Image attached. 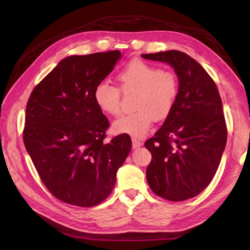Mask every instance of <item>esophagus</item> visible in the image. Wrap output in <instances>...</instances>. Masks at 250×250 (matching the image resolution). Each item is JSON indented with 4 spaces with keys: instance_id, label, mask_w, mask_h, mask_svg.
I'll return each instance as SVG.
<instances>
[{
    "instance_id": "34e87169",
    "label": "esophagus",
    "mask_w": 250,
    "mask_h": 250,
    "mask_svg": "<svg viewBox=\"0 0 250 250\" xmlns=\"http://www.w3.org/2000/svg\"><path fill=\"white\" fill-rule=\"evenodd\" d=\"M143 145V143L137 139H132V147L133 149H137V148H140L141 146Z\"/></svg>"
}]
</instances>
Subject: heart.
<instances>
[{
	"label": "heart",
	"instance_id": "b5f03b06",
	"mask_svg": "<svg viewBox=\"0 0 250 250\" xmlns=\"http://www.w3.org/2000/svg\"><path fill=\"white\" fill-rule=\"evenodd\" d=\"M117 79L123 92H137L133 101V108L137 110L113 122L112 130L116 133L143 138L154 119L164 120L173 110L179 94V81L174 72L142 59H132L118 73ZM93 96L102 112L119 115L121 92L117 86L101 81L96 85Z\"/></svg>",
	"mask_w": 250,
	"mask_h": 250
}]
</instances>
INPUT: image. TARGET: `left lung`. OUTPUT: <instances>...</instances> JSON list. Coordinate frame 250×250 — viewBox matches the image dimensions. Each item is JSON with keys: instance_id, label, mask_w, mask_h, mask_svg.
Instances as JSON below:
<instances>
[{"instance_id": "left-lung-1", "label": "left lung", "mask_w": 250, "mask_h": 250, "mask_svg": "<svg viewBox=\"0 0 250 250\" xmlns=\"http://www.w3.org/2000/svg\"><path fill=\"white\" fill-rule=\"evenodd\" d=\"M142 57L169 63L179 81L174 108L145 147L152 155L146 170L157 196L184 201L214 178L228 139L222 101L215 81L194 58L170 50Z\"/></svg>"}]
</instances>
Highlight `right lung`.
Returning a JSON list of instances; mask_svg holds the SVG:
<instances>
[{
	"mask_svg": "<svg viewBox=\"0 0 250 250\" xmlns=\"http://www.w3.org/2000/svg\"><path fill=\"white\" fill-rule=\"evenodd\" d=\"M120 58L118 50L66 57L27 103L25 147L43 185L72 206L90 208L106 199L131 150L125 134L103 143L109 122L93 96Z\"/></svg>",
	"mask_w": 250,
	"mask_h": 250,
	"instance_id": "obj_1",
	"label": "right lung"
}]
</instances>
